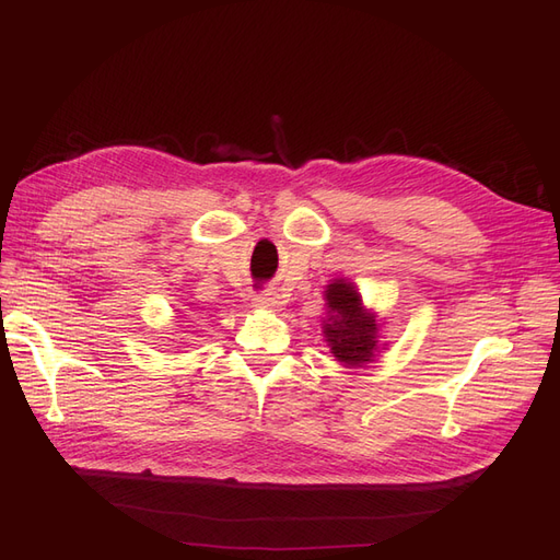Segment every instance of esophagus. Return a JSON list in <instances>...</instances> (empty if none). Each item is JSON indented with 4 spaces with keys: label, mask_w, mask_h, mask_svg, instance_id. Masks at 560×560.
Masks as SVG:
<instances>
[{
    "label": "esophagus",
    "mask_w": 560,
    "mask_h": 560,
    "mask_svg": "<svg viewBox=\"0 0 560 560\" xmlns=\"http://www.w3.org/2000/svg\"><path fill=\"white\" fill-rule=\"evenodd\" d=\"M254 306L259 308H280L282 306V296L278 292H266L254 296Z\"/></svg>",
    "instance_id": "obj_1"
}]
</instances>
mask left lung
<instances>
[{"mask_svg": "<svg viewBox=\"0 0 560 560\" xmlns=\"http://www.w3.org/2000/svg\"><path fill=\"white\" fill-rule=\"evenodd\" d=\"M325 311L322 336L334 360L346 369L376 362L387 343H381V319L376 311L364 306L358 284L348 278H334L325 287Z\"/></svg>", "mask_w": 560, "mask_h": 560, "instance_id": "left-lung-1", "label": "left lung"}]
</instances>
